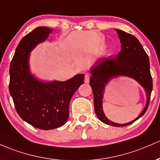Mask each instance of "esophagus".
Here are the masks:
<instances>
[{
	"label": "esophagus",
	"mask_w": 160,
	"mask_h": 160,
	"mask_svg": "<svg viewBox=\"0 0 160 160\" xmlns=\"http://www.w3.org/2000/svg\"><path fill=\"white\" fill-rule=\"evenodd\" d=\"M89 78H90V75L88 74V73H87V74L85 75V79H84V82H85V83H89Z\"/></svg>",
	"instance_id": "34e87169"
}]
</instances>
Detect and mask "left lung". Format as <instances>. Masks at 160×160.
Returning a JSON list of instances; mask_svg holds the SVG:
<instances>
[{
    "instance_id": "obj_1",
    "label": "left lung",
    "mask_w": 160,
    "mask_h": 160,
    "mask_svg": "<svg viewBox=\"0 0 160 160\" xmlns=\"http://www.w3.org/2000/svg\"><path fill=\"white\" fill-rule=\"evenodd\" d=\"M120 39V53L116 58H99L91 68L90 84L93 92L94 109L102 122L114 127H124L134 123L143 116L148 108L152 89V80L150 71V61L139 40L133 35L121 29H115ZM128 76L135 79L146 92V104L142 113L135 119L125 124H118L108 120L103 111V94L107 84L114 78Z\"/></svg>"
}]
</instances>
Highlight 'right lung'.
Wrapping results in <instances>:
<instances>
[{
	"mask_svg": "<svg viewBox=\"0 0 160 160\" xmlns=\"http://www.w3.org/2000/svg\"><path fill=\"white\" fill-rule=\"evenodd\" d=\"M53 31L40 26L21 39L10 66L9 90L21 118L36 128H58L68 122L69 104L77 89L84 83V74L66 81H44L30 71V52L44 42Z\"/></svg>",
	"mask_w": 160,
	"mask_h": 160,
	"instance_id": "right-lung-1",
	"label": "right lung"
}]
</instances>
